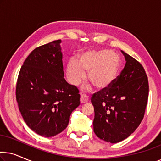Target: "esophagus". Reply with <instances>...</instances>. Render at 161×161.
I'll return each mask as SVG.
<instances>
[{
	"mask_svg": "<svg viewBox=\"0 0 161 161\" xmlns=\"http://www.w3.org/2000/svg\"><path fill=\"white\" fill-rule=\"evenodd\" d=\"M89 101V97L86 95V94H80V103H86Z\"/></svg>",
	"mask_w": 161,
	"mask_h": 161,
	"instance_id": "1",
	"label": "esophagus"
}]
</instances>
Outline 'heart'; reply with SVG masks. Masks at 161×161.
Instances as JSON below:
<instances>
[{
    "mask_svg": "<svg viewBox=\"0 0 161 161\" xmlns=\"http://www.w3.org/2000/svg\"><path fill=\"white\" fill-rule=\"evenodd\" d=\"M120 57L109 50H85L67 64V75L72 84L78 85L89 72L88 79L98 90L109 89L115 82L120 69Z\"/></svg>",
    "mask_w": 161,
    "mask_h": 161,
    "instance_id": "heart-1",
    "label": "heart"
}]
</instances>
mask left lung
Wrapping results in <instances>:
<instances>
[{"label": "left lung", "mask_w": 161, "mask_h": 161, "mask_svg": "<svg viewBox=\"0 0 161 161\" xmlns=\"http://www.w3.org/2000/svg\"><path fill=\"white\" fill-rule=\"evenodd\" d=\"M126 64L109 89L94 93V132L115 144L131 135L144 118L149 95L148 79L142 65L121 50Z\"/></svg>", "instance_id": "left-lung-1"}]
</instances>
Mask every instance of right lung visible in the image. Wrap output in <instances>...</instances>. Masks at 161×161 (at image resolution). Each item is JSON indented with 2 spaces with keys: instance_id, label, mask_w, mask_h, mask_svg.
Returning a JSON list of instances; mask_svg holds the SVG:
<instances>
[{
  "instance_id": "right-lung-1",
  "label": "right lung",
  "mask_w": 161,
  "mask_h": 161,
  "mask_svg": "<svg viewBox=\"0 0 161 161\" xmlns=\"http://www.w3.org/2000/svg\"><path fill=\"white\" fill-rule=\"evenodd\" d=\"M61 40L36 47L19 72L16 99L26 125L39 135L52 137L67 127L80 105L75 86L64 79Z\"/></svg>"
}]
</instances>
